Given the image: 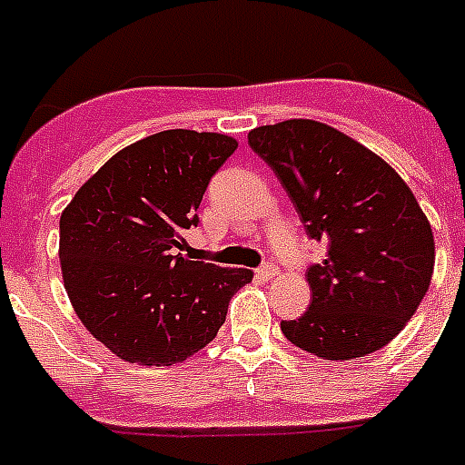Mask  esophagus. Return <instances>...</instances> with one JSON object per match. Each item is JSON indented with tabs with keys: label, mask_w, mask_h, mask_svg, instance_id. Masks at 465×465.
I'll list each match as a JSON object with an SVG mask.
<instances>
[{
	"label": "esophagus",
	"mask_w": 465,
	"mask_h": 465,
	"mask_svg": "<svg viewBox=\"0 0 465 465\" xmlns=\"http://www.w3.org/2000/svg\"><path fill=\"white\" fill-rule=\"evenodd\" d=\"M255 277H258L260 282H270V279L277 277V267L272 265V262H265V265L255 270Z\"/></svg>",
	"instance_id": "esophagus-1"
}]
</instances>
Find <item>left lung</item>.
<instances>
[{"label": "left lung", "mask_w": 465, "mask_h": 465, "mask_svg": "<svg viewBox=\"0 0 465 465\" xmlns=\"http://www.w3.org/2000/svg\"><path fill=\"white\" fill-rule=\"evenodd\" d=\"M248 145L277 173L327 258L308 267L311 308L282 320L298 349L327 361L380 351L406 327L435 270V239L406 181L327 124L252 128Z\"/></svg>", "instance_id": "obj_1"}]
</instances>
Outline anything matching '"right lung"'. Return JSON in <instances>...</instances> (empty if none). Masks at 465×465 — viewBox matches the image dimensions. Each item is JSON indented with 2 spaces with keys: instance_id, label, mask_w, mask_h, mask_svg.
Wrapping results in <instances>:
<instances>
[{
  "instance_id": "1",
  "label": "right lung",
  "mask_w": 465,
  "mask_h": 465,
  "mask_svg": "<svg viewBox=\"0 0 465 465\" xmlns=\"http://www.w3.org/2000/svg\"><path fill=\"white\" fill-rule=\"evenodd\" d=\"M236 145L186 128L147 135L104 162L62 213L59 260L71 305L128 363L173 365L198 353L252 279L251 270L176 252Z\"/></svg>"
}]
</instances>
